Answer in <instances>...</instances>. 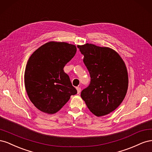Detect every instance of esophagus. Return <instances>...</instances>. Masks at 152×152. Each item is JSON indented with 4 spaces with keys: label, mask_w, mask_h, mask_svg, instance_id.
Listing matches in <instances>:
<instances>
[{
    "label": "esophagus",
    "mask_w": 152,
    "mask_h": 152,
    "mask_svg": "<svg viewBox=\"0 0 152 152\" xmlns=\"http://www.w3.org/2000/svg\"><path fill=\"white\" fill-rule=\"evenodd\" d=\"M76 89H77V93H78V94H79V93H80V91H81L80 87H77Z\"/></svg>",
    "instance_id": "obj_1"
}]
</instances>
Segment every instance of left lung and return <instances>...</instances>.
<instances>
[{"label":"left lung","instance_id":"obj_1","mask_svg":"<svg viewBox=\"0 0 152 152\" xmlns=\"http://www.w3.org/2000/svg\"><path fill=\"white\" fill-rule=\"evenodd\" d=\"M88 70L89 86L81 92V98L97 117L114 111L126 95L128 73L125 63L115 50L87 43L78 45Z\"/></svg>","mask_w":152,"mask_h":152}]
</instances>
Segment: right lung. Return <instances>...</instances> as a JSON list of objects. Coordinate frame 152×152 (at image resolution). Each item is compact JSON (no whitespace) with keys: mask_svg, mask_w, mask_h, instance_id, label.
Returning a JSON list of instances; mask_svg holds the SVG:
<instances>
[{"mask_svg":"<svg viewBox=\"0 0 152 152\" xmlns=\"http://www.w3.org/2000/svg\"><path fill=\"white\" fill-rule=\"evenodd\" d=\"M75 45L49 42L31 55L25 72V86L31 103L41 112H58L77 93L63 68L75 56Z\"/></svg>","mask_w":152,"mask_h":152,"instance_id":"obj_1","label":"right lung"}]
</instances>
